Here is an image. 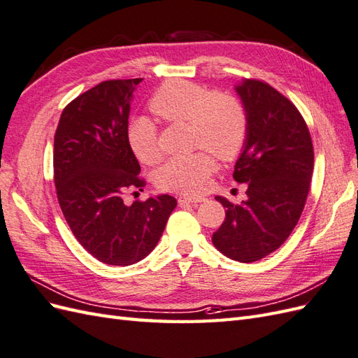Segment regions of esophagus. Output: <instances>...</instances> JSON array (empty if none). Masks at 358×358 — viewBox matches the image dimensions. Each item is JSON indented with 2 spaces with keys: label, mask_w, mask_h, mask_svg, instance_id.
<instances>
[{
  "label": "esophagus",
  "mask_w": 358,
  "mask_h": 358,
  "mask_svg": "<svg viewBox=\"0 0 358 358\" xmlns=\"http://www.w3.org/2000/svg\"><path fill=\"white\" fill-rule=\"evenodd\" d=\"M204 196H189V195H182L178 198V204H196V203H203Z\"/></svg>",
  "instance_id": "1"
}]
</instances>
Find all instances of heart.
<instances>
[{"mask_svg":"<svg viewBox=\"0 0 358 358\" xmlns=\"http://www.w3.org/2000/svg\"><path fill=\"white\" fill-rule=\"evenodd\" d=\"M148 107L163 121L187 124L189 145L203 148L163 164L155 176L163 190L201 194L216 168L209 152L230 162L242 152L248 139V115L239 99L222 92L212 94L206 86L187 80L163 83L150 98ZM127 141L142 163L152 164L160 160L157 128L151 119L133 117L127 127Z\"/></svg>","mask_w":358,"mask_h":358,"instance_id":"b5f03b06","label":"heart"}]
</instances>
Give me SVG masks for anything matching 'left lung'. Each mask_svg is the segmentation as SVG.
Instances as JSON below:
<instances>
[{
    "label": "left lung",
    "instance_id": "8db88e82",
    "mask_svg": "<svg viewBox=\"0 0 358 358\" xmlns=\"http://www.w3.org/2000/svg\"><path fill=\"white\" fill-rule=\"evenodd\" d=\"M248 115V139L233 177L246 182L248 199L234 206L216 196L225 221L212 242L228 259L252 263L286 242L304 210L313 173V143L290 99L262 80L236 86Z\"/></svg>",
    "mask_w": 358,
    "mask_h": 358
}]
</instances>
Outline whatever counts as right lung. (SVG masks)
<instances>
[{
    "label": "right lung",
    "mask_w": 358,
    "mask_h": 358,
    "mask_svg": "<svg viewBox=\"0 0 358 358\" xmlns=\"http://www.w3.org/2000/svg\"><path fill=\"white\" fill-rule=\"evenodd\" d=\"M143 78L107 80L63 108L54 134V182L72 234L94 257L113 266L145 259L177 207L171 195L124 204L143 190L141 164L127 141L130 101Z\"/></svg>",
    "instance_id": "add662e5"
}]
</instances>
